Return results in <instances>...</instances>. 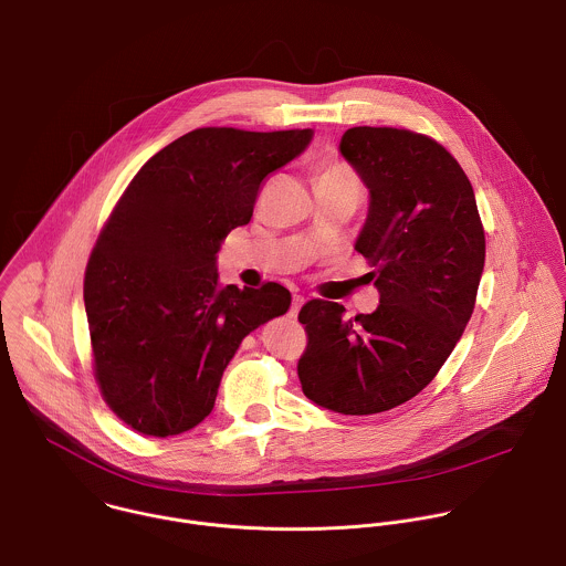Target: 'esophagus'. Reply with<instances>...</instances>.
<instances>
[{"label":"esophagus","mask_w":566,"mask_h":566,"mask_svg":"<svg viewBox=\"0 0 566 566\" xmlns=\"http://www.w3.org/2000/svg\"><path fill=\"white\" fill-rule=\"evenodd\" d=\"M304 306V297L302 295H293V306H291V317H297L300 308Z\"/></svg>","instance_id":"obj_1"}]
</instances>
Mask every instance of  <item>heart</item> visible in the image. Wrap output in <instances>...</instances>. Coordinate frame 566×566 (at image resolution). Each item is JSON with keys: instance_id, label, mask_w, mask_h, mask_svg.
<instances>
[{"instance_id": "heart-1", "label": "heart", "mask_w": 566, "mask_h": 566, "mask_svg": "<svg viewBox=\"0 0 566 566\" xmlns=\"http://www.w3.org/2000/svg\"><path fill=\"white\" fill-rule=\"evenodd\" d=\"M319 178H353V176H350L348 169H344V167H339V165H328V167L322 171Z\"/></svg>"}]
</instances>
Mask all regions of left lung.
Segmentation results:
<instances>
[{
	"instance_id": "left-lung-1",
	"label": "left lung",
	"mask_w": 566,
	"mask_h": 566,
	"mask_svg": "<svg viewBox=\"0 0 566 566\" xmlns=\"http://www.w3.org/2000/svg\"><path fill=\"white\" fill-rule=\"evenodd\" d=\"M339 154L368 189L355 251L373 266L379 306L346 319L337 302L304 304L297 375L313 403L361 417L417 397L452 355L474 311L485 233L470 178L437 140L353 127Z\"/></svg>"
}]
</instances>
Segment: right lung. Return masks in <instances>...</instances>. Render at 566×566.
Returning <instances> with one entry per match:
<instances>
[{
    "label": "right lung",
    "mask_w": 566,
    "mask_h": 566,
    "mask_svg": "<svg viewBox=\"0 0 566 566\" xmlns=\"http://www.w3.org/2000/svg\"><path fill=\"white\" fill-rule=\"evenodd\" d=\"M313 129H193L134 176L85 269L94 373L112 412L147 437L196 428L213 410L242 339L291 293L220 286L218 251L253 216L262 180L297 158Z\"/></svg>",
    "instance_id": "add662e5"
}]
</instances>
